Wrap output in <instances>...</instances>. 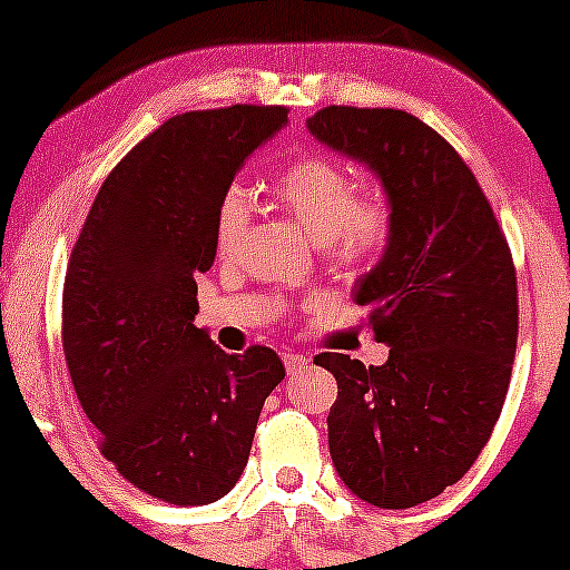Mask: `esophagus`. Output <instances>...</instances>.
<instances>
[{
	"label": "esophagus",
	"instance_id": "esophagus-1",
	"mask_svg": "<svg viewBox=\"0 0 570 570\" xmlns=\"http://www.w3.org/2000/svg\"><path fill=\"white\" fill-rule=\"evenodd\" d=\"M284 364H286V372H297V370H303V366L308 364V358L303 353H284Z\"/></svg>",
	"mask_w": 570,
	"mask_h": 570
}]
</instances>
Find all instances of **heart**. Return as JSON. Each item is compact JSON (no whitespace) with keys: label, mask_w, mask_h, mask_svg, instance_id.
<instances>
[{"label":"heart","mask_w":570,"mask_h":570,"mask_svg":"<svg viewBox=\"0 0 570 570\" xmlns=\"http://www.w3.org/2000/svg\"><path fill=\"white\" fill-rule=\"evenodd\" d=\"M281 206L297 217L331 262L364 267L392 237V209L381 193L358 195L350 170L325 157H303L275 184ZM253 217V195L245 184H228L217 200L215 248L232 256Z\"/></svg>","instance_id":"b5f03b06"}]
</instances>
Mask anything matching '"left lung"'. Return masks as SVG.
Listing matches in <instances>:
<instances>
[{
  "mask_svg": "<svg viewBox=\"0 0 570 570\" xmlns=\"http://www.w3.org/2000/svg\"><path fill=\"white\" fill-rule=\"evenodd\" d=\"M308 131L366 165L389 195L392 237L355 281L389 361L320 353L338 396L327 446L364 502L405 510L471 469L502 413L519 338L508 239L461 154L402 109L325 107Z\"/></svg>",
  "mask_w": 570,
  "mask_h": 570,
  "instance_id": "8db88e82",
  "label": "left lung"
}]
</instances>
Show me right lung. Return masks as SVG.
<instances>
[{"mask_svg":"<svg viewBox=\"0 0 570 570\" xmlns=\"http://www.w3.org/2000/svg\"><path fill=\"white\" fill-rule=\"evenodd\" d=\"M286 107L174 115L105 178L71 250L62 353L99 450L170 504L226 497L248 465L258 413L284 381L275 350L243 355L195 327V275L215 262V215Z\"/></svg>","mask_w":570,"mask_h":570,"instance_id":"obj_1","label":"right lung"}]
</instances>
